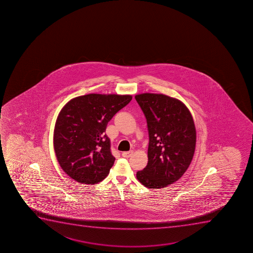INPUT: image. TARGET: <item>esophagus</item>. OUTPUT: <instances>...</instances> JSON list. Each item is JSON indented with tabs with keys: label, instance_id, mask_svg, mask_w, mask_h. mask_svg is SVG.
Returning <instances> with one entry per match:
<instances>
[{
	"label": "esophagus",
	"instance_id": "esophagus-1",
	"mask_svg": "<svg viewBox=\"0 0 253 253\" xmlns=\"http://www.w3.org/2000/svg\"><path fill=\"white\" fill-rule=\"evenodd\" d=\"M133 151H129V152H123L122 156L124 158H129L132 154H133Z\"/></svg>",
	"mask_w": 253,
	"mask_h": 253
}]
</instances>
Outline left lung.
<instances>
[{
	"instance_id": "8db88e82",
	"label": "left lung",
	"mask_w": 253,
	"mask_h": 253,
	"mask_svg": "<svg viewBox=\"0 0 253 253\" xmlns=\"http://www.w3.org/2000/svg\"><path fill=\"white\" fill-rule=\"evenodd\" d=\"M135 99L148 125V165L137 179L150 189L167 187L186 171L195 153L196 131L184 103L163 94L143 93Z\"/></svg>"
}]
</instances>
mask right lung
<instances>
[{
	"mask_svg": "<svg viewBox=\"0 0 253 253\" xmlns=\"http://www.w3.org/2000/svg\"><path fill=\"white\" fill-rule=\"evenodd\" d=\"M130 95L88 94L69 100L56 120L53 147L63 171L82 184L100 182L115 158L105 129L113 116L130 102Z\"/></svg>",
	"mask_w": 253,
	"mask_h": 253,
	"instance_id": "add662e5",
	"label": "right lung"
}]
</instances>
